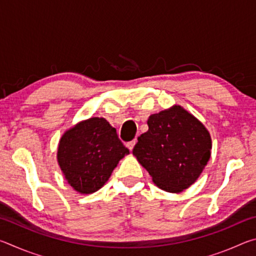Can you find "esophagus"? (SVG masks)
<instances>
[{"instance_id":"esophagus-1","label":"esophagus","mask_w":256,"mask_h":256,"mask_svg":"<svg viewBox=\"0 0 256 256\" xmlns=\"http://www.w3.org/2000/svg\"><path fill=\"white\" fill-rule=\"evenodd\" d=\"M136 140H132V141H130V142H128L126 144V146L128 148L130 149V150H133V148H134V146H136Z\"/></svg>"}]
</instances>
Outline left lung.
<instances>
[{"mask_svg":"<svg viewBox=\"0 0 256 256\" xmlns=\"http://www.w3.org/2000/svg\"><path fill=\"white\" fill-rule=\"evenodd\" d=\"M148 126L138 138L133 154L160 188L182 192L198 180L209 162V132L180 106L151 115Z\"/></svg>","mask_w":256,"mask_h":256,"instance_id":"left-lung-1","label":"left lung"}]
</instances>
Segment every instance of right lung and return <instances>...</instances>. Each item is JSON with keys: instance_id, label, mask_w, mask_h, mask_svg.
Wrapping results in <instances>:
<instances>
[{"instance_id": "add662e5", "label": "right lung", "mask_w": 256, "mask_h": 256, "mask_svg": "<svg viewBox=\"0 0 256 256\" xmlns=\"http://www.w3.org/2000/svg\"><path fill=\"white\" fill-rule=\"evenodd\" d=\"M130 154L105 118H92L60 138L58 160L73 188L82 194L98 190L125 154Z\"/></svg>"}]
</instances>
